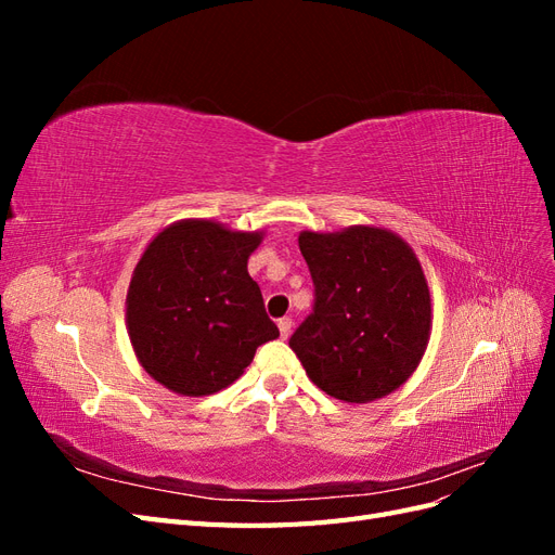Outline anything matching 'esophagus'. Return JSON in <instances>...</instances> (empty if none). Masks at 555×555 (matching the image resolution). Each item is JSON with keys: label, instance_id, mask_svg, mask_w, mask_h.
Returning a JSON list of instances; mask_svg holds the SVG:
<instances>
[{"label": "esophagus", "instance_id": "34e87169", "mask_svg": "<svg viewBox=\"0 0 555 555\" xmlns=\"http://www.w3.org/2000/svg\"><path fill=\"white\" fill-rule=\"evenodd\" d=\"M278 328H280L282 338H289V333H292V319H289V317H282L280 322H278Z\"/></svg>", "mask_w": 555, "mask_h": 555}]
</instances>
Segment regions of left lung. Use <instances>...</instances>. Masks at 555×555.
I'll return each mask as SVG.
<instances>
[{"mask_svg":"<svg viewBox=\"0 0 555 555\" xmlns=\"http://www.w3.org/2000/svg\"><path fill=\"white\" fill-rule=\"evenodd\" d=\"M298 247L314 282V312L289 347L306 375L349 405L393 393L422 363L433 328L430 289L414 249L371 224L306 229Z\"/></svg>","mask_w":555,"mask_h":555,"instance_id":"left-lung-1","label":"left lung"}]
</instances>
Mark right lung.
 <instances>
[{"mask_svg": "<svg viewBox=\"0 0 555 555\" xmlns=\"http://www.w3.org/2000/svg\"><path fill=\"white\" fill-rule=\"evenodd\" d=\"M261 241L263 231L190 217L145 245L127 289V333L143 371L169 391L227 389L280 335L247 273Z\"/></svg>", "mask_w": 555, "mask_h": 555, "instance_id": "add662e5", "label": "right lung"}]
</instances>
